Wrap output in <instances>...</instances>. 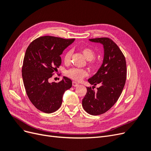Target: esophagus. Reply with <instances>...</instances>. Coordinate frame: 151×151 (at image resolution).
Masks as SVG:
<instances>
[{
  "instance_id": "obj_1",
  "label": "esophagus",
  "mask_w": 151,
  "mask_h": 151,
  "mask_svg": "<svg viewBox=\"0 0 151 151\" xmlns=\"http://www.w3.org/2000/svg\"><path fill=\"white\" fill-rule=\"evenodd\" d=\"M79 85V84L77 83H76V82H75V81H73L72 82V86H74V87H76V86H77Z\"/></svg>"
}]
</instances>
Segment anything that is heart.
Returning <instances> with one entry per match:
<instances>
[{
    "mask_svg": "<svg viewBox=\"0 0 151 151\" xmlns=\"http://www.w3.org/2000/svg\"><path fill=\"white\" fill-rule=\"evenodd\" d=\"M82 52H83L85 58L89 61L93 60L96 57V53L94 51L93 49H91L90 48H84L82 50ZM71 55V50H68V51H67L65 53L64 58H63L65 63H68L70 61ZM66 74L68 77H69L70 78L75 81H81V79H83L84 77L88 75V72L84 69H81V68H72L67 71Z\"/></svg>",
    "mask_w": 151,
    "mask_h": 151,
    "instance_id": "b5f03b06",
    "label": "heart"
}]
</instances>
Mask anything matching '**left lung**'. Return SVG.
Returning a JSON list of instances; mask_svg holds the SVG:
<instances>
[{"label": "left lung", "mask_w": 151, "mask_h": 151, "mask_svg": "<svg viewBox=\"0 0 151 151\" xmlns=\"http://www.w3.org/2000/svg\"><path fill=\"white\" fill-rule=\"evenodd\" d=\"M90 42L103 45V63L97 72L88 81L93 89L87 87L83 99V108L91 115H99L109 110L120 96L125 84L127 65L125 58L116 44L108 38L89 39ZM99 85L97 91L93 89Z\"/></svg>", "instance_id": "left-lung-1"}]
</instances>
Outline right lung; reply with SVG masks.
Segmentation results:
<instances>
[{
    "label": "right lung",
    "mask_w": 151,
    "mask_h": 151,
    "mask_svg": "<svg viewBox=\"0 0 151 151\" xmlns=\"http://www.w3.org/2000/svg\"><path fill=\"white\" fill-rule=\"evenodd\" d=\"M75 39L45 36L32 42L27 48L22 76L27 95L34 106L46 113L57 111L62 103L63 93L72 87L66 77L57 83L49 79L60 65V55Z\"/></svg>",
    "instance_id": "1"
}]
</instances>
